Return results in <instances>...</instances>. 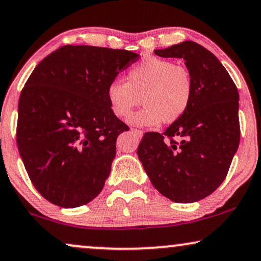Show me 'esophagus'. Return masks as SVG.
I'll list each match as a JSON object with an SVG mask.
<instances>
[{"instance_id": "obj_1", "label": "esophagus", "mask_w": 261, "mask_h": 261, "mask_svg": "<svg viewBox=\"0 0 261 261\" xmlns=\"http://www.w3.org/2000/svg\"><path fill=\"white\" fill-rule=\"evenodd\" d=\"M132 132H133V133L137 134L139 138H141V137H142V134H144V132L140 130V129H135V128H133V129H132Z\"/></svg>"}]
</instances>
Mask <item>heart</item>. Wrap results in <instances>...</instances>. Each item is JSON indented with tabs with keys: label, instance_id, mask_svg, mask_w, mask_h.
<instances>
[{
	"label": "heart",
	"instance_id": "1",
	"mask_svg": "<svg viewBox=\"0 0 261 261\" xmlns=\"http://www.w3.org/2000/svg\"><path fill=\"white\" fill-rule=\"evenodd\" d=\"M194 80L187 66L160 57H146L128 70L126 82L114 80L107 88L110 109L135 126L173 123L184 116L194 98Z\"/></svg>",
	"mask_w": 261,
	"mask_h": 261
}]
</instances>
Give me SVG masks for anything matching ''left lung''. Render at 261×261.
<instances>
[{
    "mask_svg": "<svg viewBox=\"0 0 261 261\" xmlns=\"http://www.w3.org/2000/svg\"><path fill=\"white\" fill-rule=\"evenodd\" d=\"M183 58L194 80L188 112L164 133L147 132L138 156L156 190L171 201L205 198L222 184L240 142L239 92L220 60L197 42L154 49Z\"/></svg>",
    "mask_w": 261,
    "mask_h": 261,
    "instance_id": "left-lung-1",
    "label": "left lung"
}]
</instances>
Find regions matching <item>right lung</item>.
Segmentation results:
<instances>
[{
	"label": "right lung",
	"mask_w": 261,
	"mask_h": 261,
	"mask_svg": "<svg viewBox=\"0 0 261 261\" xmlns=\"http://www.w3.org/2000/svg\"><path fill=\"white\" fill-rule=\"evenodd\" d=\"M138 59L127 49L65 45L27 80L16 144L32 184L48 202L76 208L102 191L116 139L129 129L110 109L107 88Z\"/></svg>",
	"instance_id": "obj_1"
}]
</instances>
